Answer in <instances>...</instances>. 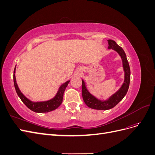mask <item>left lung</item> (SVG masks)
I'll use <instances>...</instances> for the list:
<instances>
[{"mask_svg":"<svg viewBox=\"0 0 155 155\" xmlns=\"http://www.w3.org/2000/svg\"><path fill=\"white\" fill-rule=\"evenodd\" d=\"M109 48H112L118 52L122 59L123 66L125 71V81L122 87L113 96H112L106 101H101L97 100L95 97L92 96L85 87V83L82 80V96L85 104L91 109L97 110H108L115 107L118 103L123 99L128 91L130 79V70L128 61L127 59L126 54L123 48L116 44L113 40H108Z\"/></svg>","mask_w":155,"mask_h":155,"instance_id":"obj_1","label":"left lung"}]
</instances>
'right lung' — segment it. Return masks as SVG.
I'll return each mask as SVG.
<instances>
[{
    "mask_svg": "<svg viewBox=\"0 0 155 155\" xmlns=\"http://www.w3.org/2000/svg\"><path fill=\"white\" fill-rule=\"evenodd\" d=\"M15 71V68L14 69V74H13V82H14V86H15V91L17 92V95L19 96L21 101L24 103L25 105L28 108V109H30L32 111L35 112H39V113H42V112H48L56 109L61 104H62L63 94L65 91V88H66V87H67L70 81H68L66 83H64L60 87L58 92L57 93V94H56V96L53 98V99H51L47 101L34 103L30 101L28 99H27V98L21 92L19 88H18L17 86V84L16 83Z\"/></svg>",
    "mask_w": 155,
    "mask_h": 155,
    "instance_id": "1",
    "label": "right lung"
}]
</instances>
